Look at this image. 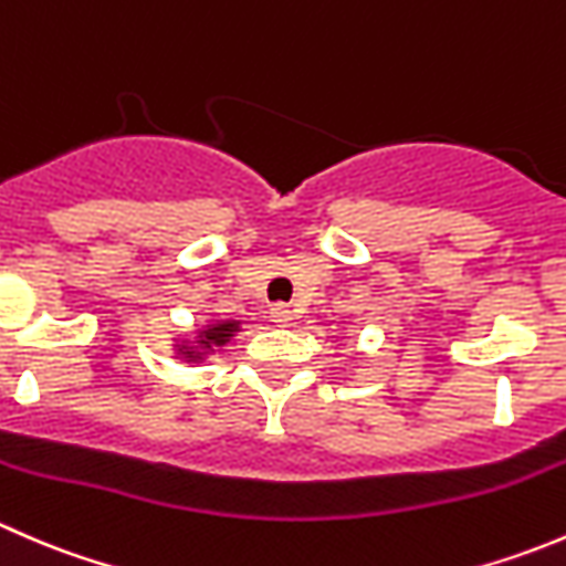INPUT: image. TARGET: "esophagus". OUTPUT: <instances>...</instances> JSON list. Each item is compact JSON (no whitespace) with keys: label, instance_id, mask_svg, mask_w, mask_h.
I'll return each mask as SVG.
<instances>
[{"label":"esophagus","instance_id":"1","mask_svg":"<svg viewBox=\"0 0 566 566\" xmlns=\"http://www.w3.org/2000/svg\"><path fill=\"white\" fill-rule=\"evenodd\" d=\"M271 319L279 325V328H287V325L293 323V312H290V306L276 304L271 306Z\"/></svg>","mask_w":566,"mask_h":566}]
</instances>
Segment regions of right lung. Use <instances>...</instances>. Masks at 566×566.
Here are the masks:
<instances>
[{
	"label": "right lung",
	"mask_w": 566,
	"mask_h": 566,
	"mask_svg": "<svg viewBox=\"0 0 566 566\" xmlns=\"http://www.w3.org/2000/svg\"><path fill=\"white\" fill-rule=\"evenodd\" d=\"M238 331H241V323H238V319H216V323H208L205 328H199L193 342H180V345H177V356L186 358V361H202L208 353L224 347Z\"/></svg>",
	"instance_id": "obj_1"
}]
</instances>
